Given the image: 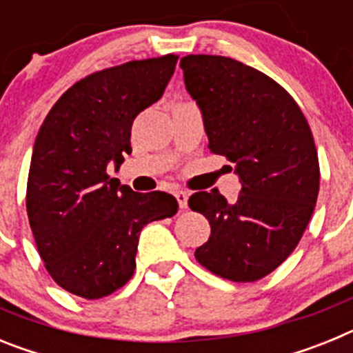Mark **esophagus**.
Listing matches in <instances>:
<instances>
[{"mask_svg": "<svg viewBox=\"0 0 353 353\" xmlns=\"http://www.w3.org/2000/svg\"><path fill=\"white\" fill-rule=\"evenodd\" d=\"M174 196H176V201H179L180 208H187V199H189V192L176 191V192H174Z\"/></svg>", "mask_w": 353, "mask_h": 353, "instance_id": "1", "label": "esophagus"}]
</instances>
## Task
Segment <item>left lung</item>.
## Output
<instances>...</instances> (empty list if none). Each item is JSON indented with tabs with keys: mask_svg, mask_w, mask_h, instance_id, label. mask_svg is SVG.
<instances>
[{
	"mask_svg": "<svg viewBox=\"0 0 353 353\" xmlns=\"http://www.w3.org/2000/svg\"><path fill=\"white\" fill-rule=\"evenodd\" d=\"M180 67L208 148L235 164L242 183L235 203L217 189L189 198L212 228L194 256L215 276L258 281L292 254L313 215L320 189L313 134L293 97L263 72L210 54L185 56Z\"/></svg>",
	"mask_w": 353,
	"mask_h": 353,
	"instance_id": "obj_1",
	"label": "left lung"
}]
</instances>
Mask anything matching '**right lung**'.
<instances>
[{
	"label": "right lung",
	"instance_id": "1",
	"mask_svg": "<svg viewBox=\"0 0 353 353\" xmlns=\"http://www.w3.org/2000/svg\"><path fill=\"white\" fill-rule=\"evenodd\" d=\"M179 56L134 60L77 81L51 108L37 134L26 210L51 277L83 299L117 292L136 269L139 233L173 217L168 192H134L108 174L130 154V129L166 90Z\"/></svg>",
	"mask_w": 353,
	"mask_h": 353
}]
</instances>
